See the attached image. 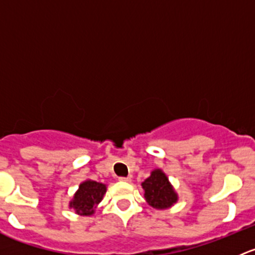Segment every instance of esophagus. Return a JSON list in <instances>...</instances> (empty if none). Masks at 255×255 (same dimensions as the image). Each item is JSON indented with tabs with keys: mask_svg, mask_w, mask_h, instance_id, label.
<instances>
[{
	"mask_svg": "<svg viewBox=\"0 0 255 255\" xmlns=\"http://www.w3.org/2000/svg\"><path fill=\"white\" fill-rule=\"evenodd\" d=\"M118 180H120V181H125V182H130V177L129 176H121V177H118Z\"/></svg>",
	"mask_w": 255,
	"mask_h": 255,
	"instance_id": "obj_1",
	"label": "esophagus"
}]
</instances>
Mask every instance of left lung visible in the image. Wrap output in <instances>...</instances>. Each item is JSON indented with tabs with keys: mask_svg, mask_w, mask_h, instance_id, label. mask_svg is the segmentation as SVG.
I'll use <instances>...</instances> for the list:
<instances>
[{
	"mask_svg": "<svg viewBox=\"0 0 255 255\" xmlns=\"http://www.w3.org/2000/svg\"><path fill=\"white\" fill-rule=\"evenodd\" d=\"M144 199L151 207L164 210L177 201V194L169 182L168 176L160 169L151 171L150 176L142 182Z\"/></svg>",
	"mask_w": 255,
	"mask_h": 255,
	"instance_id": "8db88e82",
	"label": "left lung"
}]
</instances>
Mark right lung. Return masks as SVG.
Instances as JSON below:
<instances>
[{
    "label": "right lung",
    "mask_w": 255,
    "mask_h": 255,
    "mask_svg": "<svg viewBox=\"0 0 255 255\" xmlns=\"http://www.w3.org/2000/svg\"><path fill=\"white\" fill-rule=\"evenodd\" d=\"M106 189L107 187L105 184L94 181V180H86L80 184L79 190L74 195L69 207L74 208L78 215H94L95 208L101 202Z\"/></svg>",
    "instance_id": "1"
}]
</instances>
